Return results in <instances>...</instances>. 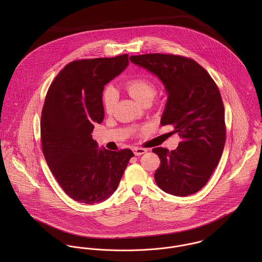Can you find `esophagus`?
Listing matches in <instances>:
<instances>
[{"instance_id":"obj_1","label":"esophagus","mask_w":262,"mask_h":262,"mask_svg":"<svg viewBox=\"0 0 262 262\" xmlns=\"http://www.w3.org/2000/svg\"><path fill=\"white\" fill-rule=\"evenodd\" d=\"M146 151H147V150L144 149V148H138V147L133 148V152H134V154H135L136 156L142 155V154H144Z\"/></svg>"}]
</instances>
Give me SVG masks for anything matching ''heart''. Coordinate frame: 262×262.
Listing matches in <instances>:
<instances>
[{"label":"heart","mask_w":262,"mask_h":262,"mask_svg":"<svg viewBox=\"0 0 262 262\" xmlns=\"http://www.w3.org/2000/svg\"><path fill=\"white\" fill-rule=\"evenodd\" d=\"M126 90L139 103L153 99L156 93L154 83L144 76L134 77L126 82ZM118 99L117 91L112 85H107L103 91V106L107 113H112Z\"/></svg>","instance_id":"1"}]
</instances>
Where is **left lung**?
<instances>
[{
  "label": "left lung",
  "mask_w": 262,
  "mask_h": 262,
  "mask_svg": "<svg viewBox=\"0 0 262 262\" xmlns=\"http://www.w3.org/2000/svg\"><path fill=\"white\" fill-rule=\"evenodd\" d=\"M131 62L163 83L167 101L160 124L173 125L182 141L177 149L156 147L160 166L157 186L167 193L187 196L211 178L224 149V105L215 81L190 58L171 54L132 55Z\"/></svg>",
  "instance_id": "left-lung-1"
}]
</instances>
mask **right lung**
Instances as JSON below:
<instances>
[{
    "label": "right lung",
    "instance_id": "1",
    "mask_svg": "<svg viewBox=\"0 0 262 262\" xmlns=\"http://www.w3.org/2000/svg\"><path fill=\"white\" fill-rule=\"evenodd\" d=\"M128 64V54L73 61L47 92L40 123L43 154L60 187L78 203L109 199L134 156L130 149L100 148L92 138L95 124L104 120V86Z\"/></svg>",
    "mask_w": 262,
    "mask_h": 262
}]
</instances>
